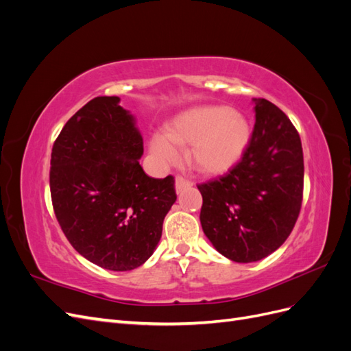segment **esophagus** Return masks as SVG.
<instances>
[{
    "mask_svg": "<svg viewBox=\"0 0 351 351\" xmlns=\"http://www.w3.org/2000/svg\"><path fill=\"white\" fill-rule=\"evenodd\" d=\"M192 186H193V183L189 182V180H186V178H183V177H177V178H176V192H177V193H182L183 190H186V189H189V187H192Z\"/></svg>",
    "mask_w": 351,
    "mask_h": 351,
    "instance_id": "34e87169",
    "label": "esophagus"
}]
</instances>
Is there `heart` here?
Masks as SVG:
<instances>
[{
	"instance_id": "obj_1",
	"label": "heart",
	"mask_w": 351,
	"mask_h": 351,
	"mask_svg": "<svg viewBox=\"0 0 351 351\" xmlns=\"http://www.w3.org/2000/svg\"><path fill=\"white\" fill-rule=\"evenodd\" d=\"M252 139L249 120L228 105H199L177 114L164 134H154L149 151L155 161L167 167L177 161L173 146L189 147L187 161L205 176H221L234 168Z\"/></svg>"
}]
</instances>
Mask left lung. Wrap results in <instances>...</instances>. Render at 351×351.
I'll return each mask as SVG.
<instances>
[{
    "mask_svg": "<svg viewBox=\"0 0 351 351\" xmlns=\"http://www.w3.org/2000/svg\"><path fill=\"white\" fill-rule=\"evenodd\" d=\"M254 127L241 161L199 184L200 224L222 256L239 263L274 253L290 236L303 197L300 136L277 105L253 98Z\"/></svg>",
    "mask_w": 351,
    "mask_h": 351,
    "instance_id": "left-lung-1",
    "label": "left lung"
}]
</instances>
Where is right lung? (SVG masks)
Listing matches in <instances>:
<instances>
[{
  "label": "right lung",
  "instance_id": "1",
  "mask_svg": "<svg viewBox=\"0 0 351 351\" xmlns=\"http://www.w3.org/2000/svg\"><path fill=\"white\" fill-rule=\"evenodd\" d=\"M142 155L136 119L119 97L89 101L52 146L56 217L71 246L101 268L132 271L149 259L177 199L174 177L146 176Z\"/></svg>",
  "mask_w": 351,
  "mask_h": 351
}]
</instances>
